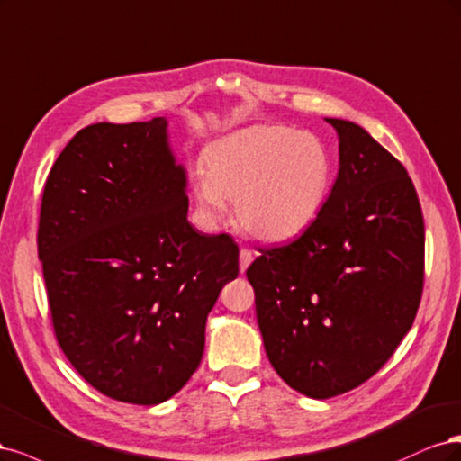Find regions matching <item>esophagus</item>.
<instances>
[{
  "mask_svg": "<svg viewBox=\"0 0 461 461\" xmlns=\"http://www.w3.org/2000/svg\"><path fill=\"white\" fill-rule=\"evenodd\" d=\"M255 260V255H252V252L249 250V249H241L240 250V268H241V272H245L249 266H250V262Z\"/></svg>",
  "mask_w": 461,
  "mask_h": 461,
  "instance_id": "esophagus-1",
  "label": "esophagus"
}]
</instances>
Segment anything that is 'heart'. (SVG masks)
<instances>
[{"mask_svg": "<svg viewBox=\"0 0 461 461\" xmlns=\"http://www.w3.org/2000/svg\"><path fill=\"white\" fill-rule=\"evenodd\" d=\"M328 147L306 130L257 124L214 141L195 176L201 214L218 224L233 201L237 224L262 241H285L320 216L331 185Z\"/></svg>", "mask_w": 461, "mask_h": 461, "instance_id": "heart-1", "label": "heart"}]
</instances>
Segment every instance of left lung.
I'll return each instance as SVG.
<instances>
[{
    "mask_svg": "<svg viewBox=\"0 0 461 461\" xmlns=\"http://www.w3.org/2000/svg\"><path fill=\"white\" fill-rule=\"evenodd\" d=\"M339 174L299 240L260 249L247 277L268 360L310 398L343 394L377 374L418 314L425 228L406 168L369 133L325 118Z\"/></svg>",
    "mask_w": 461,
    "mask_h": 461,
    "instance_id": "8db88e82",
    "label": "left lung"
}]
</instances>
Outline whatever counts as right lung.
I'll return each mask as SVG.
<instances>
[{"instance_id":"1","label":"right lung","mask_w":461,"mask_h":461,"mask_svg":"<svg viewBox=\"0 0 461 461\" xmlns=\"http://www.w3.org/2000/svg\"><path fill=\"white\" fill-rule=\"evenodd\" d=\"M187 172L165 116L86 126L41 197L38 257L53 330L109 398L155 406L195 374L206 316L240 274V249L187 220Z\"/></svg>"}]
</instances>
